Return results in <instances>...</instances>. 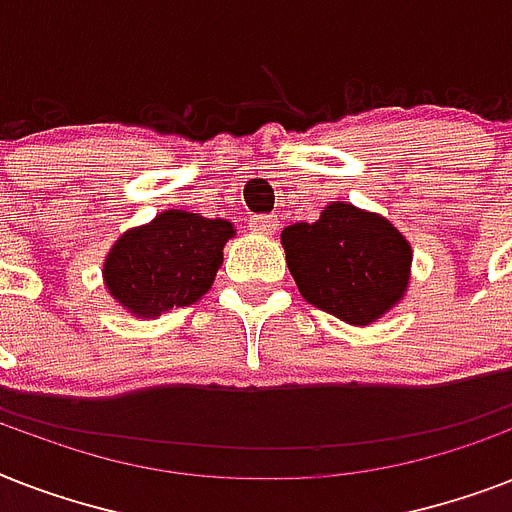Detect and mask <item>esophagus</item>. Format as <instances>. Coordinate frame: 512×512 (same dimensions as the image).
Listing matches in <instances>:
<instances>
[{"mask_svg": "<svg viewBox=\"0 0 512 512\" xmlns=\"http://www.w3.org/2000/svg\"><path fill=\"white\" fill-rule=\"evenodd\" d=\"M249 231L260 236H273L279 231V215H255L249 217Z\"/></svg>", "mask_w": 512, "mask_h": 512, "instance_id": "34e87169", "label": "esophagus"}]
</instances>
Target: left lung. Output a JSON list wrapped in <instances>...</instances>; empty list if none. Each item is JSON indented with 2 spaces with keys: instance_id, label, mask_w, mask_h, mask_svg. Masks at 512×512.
Instances as JSON below:
<instances>
[{
  "instance_id": "1",
  "label": "left lung",
  "mask_w": 512,
  "mask_h": 512,
  "mask_svg": "<svg viewBox=\"0 0 512 512\" xmlns=\"http://www.w3.org/2000/svg\"><path fill=\"white\" fill-rule=\"evenodd\" d=\"M281 244L300 295L345 324L366 327L404 300L412 247L385 217L335 201L316 223L287 225Z\"/></svg>"
}]
</instances>
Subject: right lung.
Here are the masks:
<instances>
[{
	"mask_svg": "<svg viewBox=\"0 0 512 512\" xmlns=\"http://www.w3.org/2000/svg\"><path fill=\"white\" fill-rule=\"evenodd\" d=\"M231 236L236 231L228 220L167 209L119 236L103 263V281L127 313L154 319L207 295Z\"/></svg>",
	"mask_w": 512,
	"mask_h": 512,
	"instance_id": "1",
	"label": "right lung"
}]
</instances>
